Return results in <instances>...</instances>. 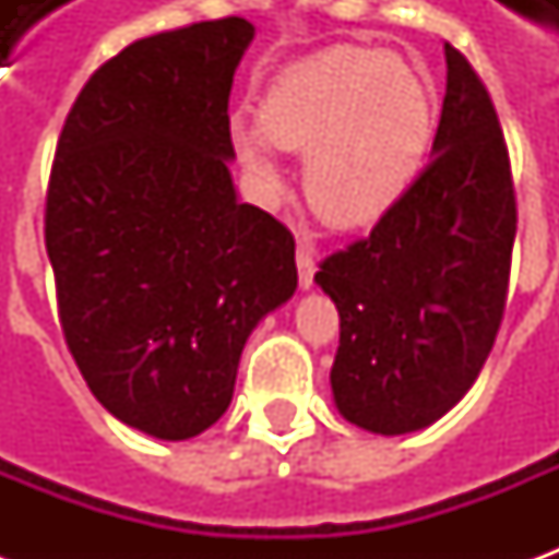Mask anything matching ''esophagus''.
<instances>
[{"instance_id":"1","label":"esophagus","mask_w":559,"mask_h":559,"mask_svg":"<svg viewBox=\"0 0 559 559\" xmlns=\"http://www.w3.org/2000/svg\"><path fill=\"white\" fill-rule=\"evenodd\" d=\"M296 266H299V287L311 290L317 272V251L308 242H299V248H296Z\"/></svg>"}]
</instances>
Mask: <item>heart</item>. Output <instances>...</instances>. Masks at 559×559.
<instances>
[{
    "label": "heart",
    "mask_w": 559,
    "mask_h": 559,
    "mask_svg": "<svg viewBox=\"0 0 559 559\" xmlns=\"http://www.w3.org/2000/svg\"><path fill=\"white\" fill-rule=\"evenodd\" d=\"M433 138V92L399 56L338 44L269 83L260 119L233 116L230 143L257 200L284 194L281 152L305 155L302 188L335 227H368L407 197Z\"/></svg>",
    "instance_id": "b5f03b06"
}]
</instances>
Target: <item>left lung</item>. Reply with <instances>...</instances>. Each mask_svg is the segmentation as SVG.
I'll return each instance as SVG.
<instances>
[{"label":"left lung","mask_w":559,"mask_h":559,"mask_svg":"<svg viewBox=\"0 0 559 559\" xmlns=\"http://www.w3.org/2000/svg\"><path fill=\"white\" fill-rule=\"evenodd\" d=\"M431 164L371 236L320 263L341 341L332 395L347 421L411 433L476 383L503 323L518 212L491 95L445 44Z\"/></svg>","instance_id":"left-lung-1"}]
</instances>
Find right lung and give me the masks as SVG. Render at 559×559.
<instances>
[{"instance_id": "obj_1", "label": "right lung", "mask_w": 559, "mask_h": 559, "mask_svg": "<svg viewBox=\"0 0 559 559\" xmlns=\"http://www.w3.org/2000/svg\"><path fill=\"white\" fill-rule=\"evenodd\" d=\"M242 17L128 44L80 90L59 134L44 242L80 374L158 440L230 407L251 329L296 290V242L233 188Z\"/></svg>"}]
</instances>
